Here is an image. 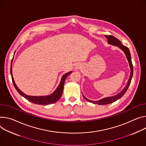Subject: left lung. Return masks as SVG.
<instances>
[{
    "label": "left lung",
    "mask_w": 146,
    "mask_h": 146,
    "mask_svg": "<svg viewBox=\"0 0 146 146\" xmlns=\"http://www.w3.org/2000/svg\"><path fill=\"white\" fill-rule=\"evenodd\" d=\"M105 36L108 39V44H110V45H112L114 46H116L118 48H120L124 53L126 55V57L127 59V61L129 62V66L130 68V76H129V78L127 81V84L126 85V86L124 87V88L118 93L117 95H115L114 96H112V97H105L104 98L102 99H101L98 101H92L90 100L87 99V98H86L84 96V98L88 102L94 104H98V105H107V104H111L114 102L115 101H117V100L120 99L125 94V92H126L127 90L128 89L130 84V82L131 80L132 77H133V64H132L131 63V56H130V53L129 51V49L127 47H126V46H124L123 45H122L121 44V42H120V41L118 39H117L116 38L114 37L112 35H105Z\"/></svg>",
    "instance_id": "1"
}]
</instances>
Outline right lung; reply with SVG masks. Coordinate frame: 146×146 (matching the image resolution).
Here are the masks:
<instances>
[{
  "instance_id": "add662e5",
  "label": "right lung",
  "mask_w": 146,
  "mask_h": 146,
  "mask_svg": "<svg viewBox=\"0 0 146 146\" xmlns=\"http://www.w3.org/2000/svg\"><path fill=\"white\" fill-rule=\"evenodd\" d=\"M13 60V58L11 60V66H10V73H11V76L12 82H13V84H14L15 88L17 90L21 96H23L25 99H27L28 101H29L30 102H31L32 103L38 104V105H49L51 104H54L59 100V98L61 97V96L62 95L64 83L66 78L72 72V71L66 73L63 75V76L61 78V80H60L59 86L57 87L56 90L54 92H53L52 94H50L48 96H29V95H27L25 93H24L23 92H22L18 88V87L16 84L14 80V78H13V74H12Z\"/></svg>"
}]
</instances>
